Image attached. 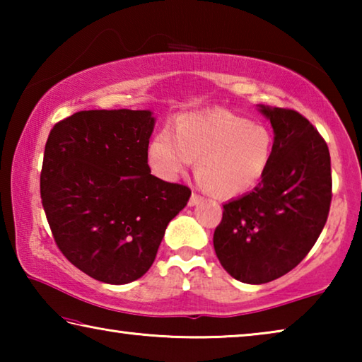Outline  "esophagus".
<instances>
[{"label":"esophagus","instance_id":"1","mask_svg":"<svg viewBox=\"0 0 362 362\" xmlns=\"http://www.w3.org/2000/svg\"><path fill=\"white\" fill-rule=\"evenodd\" d=\"M201 201H203V196L193 193L192 196H189V199H188V206H196V204H199Z\"/></svg>","mask_w":362,"mask_h":362}]
</instances>
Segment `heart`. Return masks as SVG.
<instances>
[{
  "mask_svg": "<svg viewBox=\"0 0 362 362\" xmlns=\"http://www.w3.org/2000/svg\"><path fill=\"white\" fill-rule=\"evenodd\" d=\"M274 140L267 126L225 110L187 113L173 132H156L146 145V163L161 180L174 182L196 161L199 182L223 198L247 193L272 163Z\"/></svg>",
  "mask_w": 362,
  "mask_h": 362,
  "instance_id": "1",
  "label": "heart"
}]
</instances>
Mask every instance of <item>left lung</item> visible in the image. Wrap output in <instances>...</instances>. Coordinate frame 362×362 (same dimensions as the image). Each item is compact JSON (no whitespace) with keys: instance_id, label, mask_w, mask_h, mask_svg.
<instances>
[{"instance_id":"obj_1","label":"left lung","mask_w":362,"mask_h":362,"mask_svg":"<svg viewBox=\"0 0 362 362\" xmlns=\"http://www.w3.org/2000/svg\"><path fill=\"white\" fill-rule=\"evenodd\" d=\"M260 107L272 122V163L254 192L223 204L214 249L226 273L263 284L302 262L326 225L332 174L326 140L291 108Z\"/></svg>"}]
</instances>
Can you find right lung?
<instances>
[{
  "instance_id": "1",
  "label": "right lung",
  "mask_w": 362,
  "mask_h": 362,
  "mask_svg": "<svg viewBox=\"0 0 362 362\" xmlns=\"http://www.w3.org/2000/svg\"><path fill=\"white\" fill-rule=\"evenodd\" d=\"M150 110H88L59 121L45 146L41 201L69 262L107 284L148 272L192 189L151 175Z\"/></svg>"
}]
</instances>
